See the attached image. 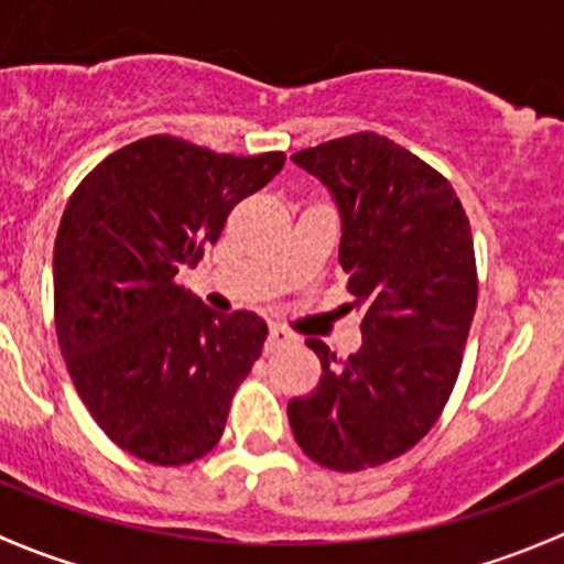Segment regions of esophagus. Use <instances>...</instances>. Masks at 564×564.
Masks as SVG:
<instances>
[{
	"mask_svg": "<svg viewBox=\"0 0 564 564\" xmlns=\"http://www.w3.org/2000/svg\"><path fill=\"white\" fill-rule=\"evenodd\" d=\"M294 335L289 333V329H283L281 324H270V335H267V351H275V349H283V346L294 344Z\"/></svg>",
	"mask_w": 564,
	"mask_h": 564,
	"instance_id": "34e87169",
	"label": "esophagus"
}]
</instances>
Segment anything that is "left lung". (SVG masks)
<instances>
[{
    "mask_svg": "<svg viewBox=\"0 0 564 564\" xmlns=\"http://www.w3.org/2000/svg\"><path fill=\"white\" fill-rule=\"evenodd\" d=\"M292 161L333 193L346 308L362 311V346L340 362L322 340L311 395L289 401L308 458L357 471L417 445L445 409L477 308L471 229L440 172L379 133H351Z\"/></svg>",
    "mask_w": 564,
    "mask_h": 564,
    "instance_id": "left-lung-1",
    "label": "left lung"
}]
</instances>
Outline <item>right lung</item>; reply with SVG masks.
<instances>
[{"label": "right lung", "instance_id": "add662e5", "mask_svg": "<svg viewBox=\"0 0 564 564\" xmlns=\"http://www.w3.org/2000/svg\"><path fill=\"white\" fill-rule=\"evenodd\" d=\"M283 161L147 135L98 163L67 202L54 242L56 338L95 423L135 458L191 464L224 434L267 324L250 311L215 314L174 278Z\"/></svg>", "mask_w": 564, "mask_h": 564}]
</instances>
